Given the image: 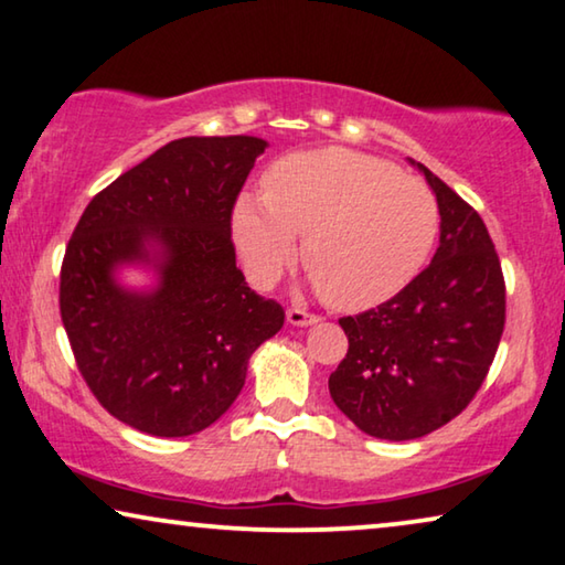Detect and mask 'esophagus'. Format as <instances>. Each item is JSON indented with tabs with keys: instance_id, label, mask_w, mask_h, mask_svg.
Masks as SVG:
<instances>
[{
	"instance_id": "obj_1",
	"label": "esophagus",
	"mask_w": 565,
	"mask_h": 565,
	"mask_svg": "<svg viewBox=\"0 0 565 565\" xmlns=\"http://www.w3.org/2000/svg\"><path fill=\"white\" fill-rule=\"evenodd\" d=\"M286 319H289V324H297V327H307V324H317L319 317L311 315V311L301 309V307H291L286 311Z\"/></svg>"
}]
</instances>
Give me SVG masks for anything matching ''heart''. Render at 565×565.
I'll return each instance as SVG.
<instances>
[{"label":"heart","mask_w":565,"mask_h":565,"mask_svg":"<svg viewBox=\"0 0 565 565\" xmlns=\"http://www.w3.org/2000/svg\"><path fill=\"white\" fill-rule=\"evenodd\" d=\"M233 233L250 276L274 281L301 241V264L324 305L370 309L416 279L439 233V205L416 177L342 147L271 164L260 200L241 198Z\"/></svg>","instance_id":"1"}]
</instances>
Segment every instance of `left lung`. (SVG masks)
Here are the masks:
<instances>
[{"label":"left lung","mask_w":565,"mask_h":565,"mask_svg":"<svg viewBox=\"0 0 565 565\" xmlns=\"http://www.w3.org/2000/svg\"><path fill=\"white\" fill-rule=\"evenodd\" d=\"M418 167L439 202V248L406 289L340 319L350 344L330 375L337 408L388 441L418 439L457 418L482 388L504 330V276L484 221Z\"/></svg>","instance_id":"1"}]
</instances>
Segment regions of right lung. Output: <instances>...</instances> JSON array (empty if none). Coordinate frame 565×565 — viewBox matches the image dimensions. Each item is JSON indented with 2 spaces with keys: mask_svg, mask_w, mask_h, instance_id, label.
I'll use <instances>...</instances> for the list:
<instances>
[{
  "mask_svg": "<svg viewBox=\"0 0 565 565\" xmlns=\"http://www.w3.org/2000/svg\"><path fill=\"white\" fill-rule=\"evenodd\" d=\"M266 149L256 137H184L98 192L61 266V319L96 401L151 436L215 424L246 383L248 358L284 307L235 266L233 207ZM163 248L160 289L124 292L113 268Z\"/></svg>",
  "mask_w": 565,
  "mask_h": 565,
  "instance_id": "right-lung-1",
  "label": "right lung"
}]
</instances>
